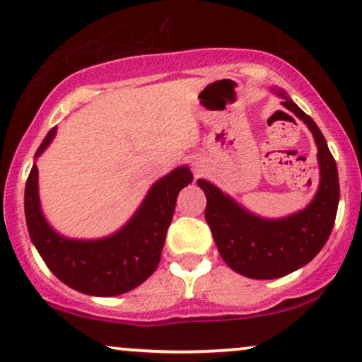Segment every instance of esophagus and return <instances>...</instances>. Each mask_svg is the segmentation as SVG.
Returning <instances> with one entry per match:
<instances>
[{"mask_svg": "<svg viewBox=\"0 0 362 362\" xmlns=\"http://www.w3.org/2000/svg\"><path fill=\"white\" fill-rule=\"evenodd\" d=\"M192 170H194L195 177H201L202 173H204L207 170V163L204 160H202V158H197V160H195L192 163Z\"/></svg>", "mask_w": 362, "mask_h": 362, "instance_id": "1", "label": "esophagus"}]
</instances>
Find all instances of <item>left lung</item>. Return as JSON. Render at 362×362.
<instances>
[{
  "label": "left lung",
  "mask_w": 362,
  "mask_h": 362,
  "mask_svg": "<svg viewBox=\"0 0 362 362\" xmlns=\"http://www.w3.org/2000/svg\"><path fill=\"white\" fill-rule=\"evenodd\" d=\"M277 93L284 98L282 105L313 132L318 146L320 185L308 207L288 218L264 219L236 204L211 182L197 180L207 199L206 221L223 260L250 279H277L313 260L332 233L339 207L337 165L322 131L284 91Z\"/></svg>",
  "instance_id": "8db88e82"
}]
</instances>
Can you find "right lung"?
Listing matches in <instances>:
<instances>
[{
    "label": "right lung",
    "instance_id": "right-lung-1",
    "mask_svg": "<svg viewBox=\"0 0 362 362\" xmlns=\"http://www.w3.org/2000/svg\"><path fill=\"white\" fill-rule=\"evenodd\" d=\"M56 136L47 132L35 158ZM189 167H178L149 189L126 226L102 240H69L45 221L39 201V170L34 163L25 185V218L30 240L51 272L66 286L90 296H117L138 288L156 271L177 195L192 182Z\"/></svg>",
    "mask_w": 362,
    "mask_h": 362
}]
</instances>
